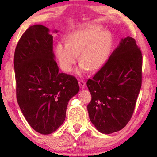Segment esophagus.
<instances>
[{"label":"esophagus","instance_id":"34e87169","mask_svg":"<svg viewBox=\"0 0 157 157\" xmlns=\"http://www.w3.org/2000/svg\"><path fill=\"white\" fill-rule=\"evenodd\" d=\"M78 84H79V86H80V88L81 89H84V88L86 87V83H85V81H83V80H80L78 81Z\"/></svg>","mask_w":157,"mask_h":157}]
</instances>
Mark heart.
<instances>
[{
  "label": "heart",
  "instance_id": "obj_1",
  "mask_svg": "<svg viewBox=\"0 0 157 157\" xmlns=\"http://www.w3.org/2000/svg\"><path fill=\"white\" fill-rule=\"evenodd\" d=\"M112 35L99 25L71 32L66 37V44L58 43L55 47V54L61 68L70 72L78 59L80 67L76 71L82 76L90 68L99 69L104 65L112 48Z\"/></svg>",
  "mask_w": 157,
  "mask_h": 157
}]
</instances>
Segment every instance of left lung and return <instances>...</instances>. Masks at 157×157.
I'll list each match as a JSON object with an SVG mask.
<instances>
[{"label":"left lung","instance_id":"left-lung-1","mask_svg":"<svg viewBox=\"0 0 157 157\" xmlns=\"http://www.w3.org/2000/svg\"><path fill=\"white\" fill-rule=\"evenodd\" d=\"M142 55L135 39L121 38L104 66L87 87L91 101L89 119L98 132L112 134L122 129L132 117L141 86Z\"/></svg>","mask_w":157,"mask_h":157}]
</instances>
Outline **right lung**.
<instances>
[{
  "mask_svg": "<svg viewBox=\"0 0 157 157\" xmlns=\"http://www.w3.org/2000/svg\"><path fill=\"white\" fill-rule=\"evenodd\" d=\"M14 69L17 101L25 119L39 134L54 132L79 86L74 76L59 73L49 29L36 24L25 31L15 51Z\"/></svg>",
  "mask_w": 157,
  "mask_h": 157,
  "instance_id": "right-lung-1",
  "label": "right lung"
}]
</instances>
